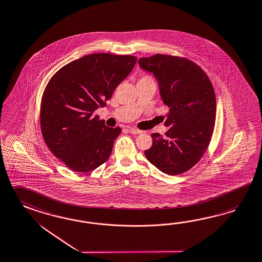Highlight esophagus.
I'll return each instance as SVG.
<instances>
[{
	"instance_id": "1",
	"label": "esophagus",
	"mask_w": 262,
	"mask_h": 262,
	"mask_svg": "<svg viewBox=\"0 0 262 262\" xmlns=\"http://www.w3.org/2000/svg\"><path fill=\"white\" fill-rule=\"evenodd\" d=\"M129 133L134 135H140L142 133V131L139 130V129H136V128H130V129H129Z\"/></svg>"
}]
</instances>
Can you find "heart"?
I'll return each mask as SVG.
<instances>
[{
    "label": "heart",
    "mask_w": 262,
    "mask_h": 262,
    "mask_svg": "<svg viewBox=\"0 0 262 262\" xmlns=\"http://www.w3.org/2000/svg\"><path fill=\"white\" fill-rule=\"evenodd\" d=\"M141 80H146V81H152V79H151V77H149V76H143L142 78H141Z\"/></svg>",
    "instance_id": "obj_1"
}]
</instances>
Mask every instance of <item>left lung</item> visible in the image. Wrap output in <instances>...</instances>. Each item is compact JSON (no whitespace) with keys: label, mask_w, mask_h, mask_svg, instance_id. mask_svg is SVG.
Instances as JSON below:
<instances>
[{"label":"left lung","mask_w":262,"mask_h":262,"mask_svg":"<svg viewBox=\"0 0 262 262\" xmlns=\"http://www.w3.org/2000/svg\"><path fill=\"white\" fill-rule=\"evenodd\" d=\"M139 66L153 73L169 107L166 137L151 135L153 144L145 157L165 174H182L202 159L213 135L216 101L212 82L194 61L177 56L156 54L140 58Z\"/></svg>","instance_id":"left-lung-1"}]
</instances>
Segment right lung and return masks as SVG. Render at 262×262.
<instances>
[{
  "mask_svg": "<svg viewBox=\"0 0 262 262\" xmlns=\"http://www.w3.org/2000/svg\"><path fill=\"white\" fill-rule=\"evenodd\" d=\"M137 62L131 55H86L60 68L41 98L40 129L47 147L76 172L99 167L110 157L120 127H108L95 110L103 107Z\"/></svg>",
  "mask_w": 262,
  "mask_h": 262,
  "instance_id": "right-lung-1",
  "label": "right lung"
}]
</instances>
